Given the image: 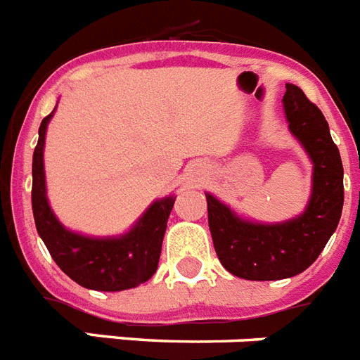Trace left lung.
Returning a JSON list of instances; mask_svg holds the SVG:
<instances>
[{
  "instance_id": "1",
  "label": "left lung",
  "mask_w": 360,
  "mask_h": 360,
  "mask_svg": "<svg viewBox=\"0 0 360 360\" xmlns=\"http://www.w3.org/2000/svg\"><path fill=\"white\" fill-rule=\"evenodd\" d=\"M283 103L290 130L314 162V190L304 214L281 224L250 223L206 193L215 254L240 279L277 281L304 271L324 250L342 214L345 170L328 121L299 86L286 85Z\"/></svg>"
}]
</instances>
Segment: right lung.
Returning a JSON list of instances; mask_svg holds the SVG:
<instances>
[{
	"mask_svg": "<svg viewBox=\"0 0 360 360\" xmlns=\"http://www.w3.org/2000/svg\"><path fill=\"white\" fill-rule=\"evenodd\" d=\"M52 114L41 121L32 158V212L37 233L56 264L81 286L99 292L136 288L158 270L162 237L176 198L155 201L127 236L115 239H92L65 230L50 210L45 190L43 146Z\"/></svg>",
	"mask_w": 360,
	"mask_h": 360,
	"instance_id": "add662e5",
	"label": "right lung"
}]
</instances>
